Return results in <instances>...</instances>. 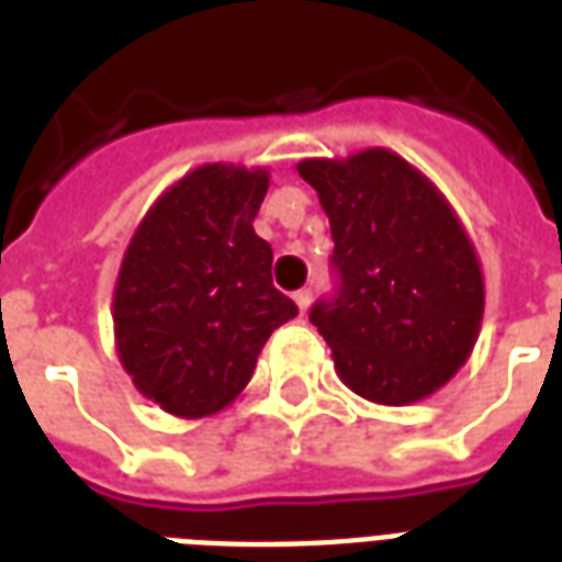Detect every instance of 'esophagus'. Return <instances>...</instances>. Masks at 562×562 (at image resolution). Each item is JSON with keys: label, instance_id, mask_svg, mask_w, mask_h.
I'll return each mask as SVG.
<instances>
[{"label": "esophagus", "instance_id": "1", "mask_svg": "<svg viewBox=\"0 0 562 562\" xmlns=\"http://www.w3.org/2000/svg\"><path fill=\"white\" fill-rule=\"evenodd\" d=\"M310 301H313V292H310V289L294 292V304H297V310H301V313H306V310H310Z\"/></svg>", "mask_w": 562, "mask_h": 562}]
</instances>
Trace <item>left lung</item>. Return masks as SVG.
<instances>
[{"label": "left lung", "mask_w": 562, "mask_h": 562, "mask_svg": "<svg viewBox=\"0 0 562 562\" xmlns=\"http://www.w3.org/2000/svg\"><path fill=\"white\" fill-rule=\"evenodd\" d=\"M297 173L334 237L340 297L310 318L342 385L379 406L436 394L470 361L484 316L482 261L454 207L385 147L304 159Z\"/></svg>", "instance_id": "left-lung-1"}]
</instances>
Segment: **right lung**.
<instances>
[{
  "label": "right lung",
  "instance_id": "add662e5",
  "mask_svg": "<svg viewBox=\"0 0 562 562\" xmlns=\"http://www.w3.org/2000/svg\"><path fill=\"white\" fill-rule=\"evenodd\" d=\"M268 168L207 161L144 213L114 285V346L132 385L173 418H207L246 389L297 306L270 280L252 228Z\"/></svg>",
  "mask_w": 562,
  "mask_h": 562
}]
</instances>
